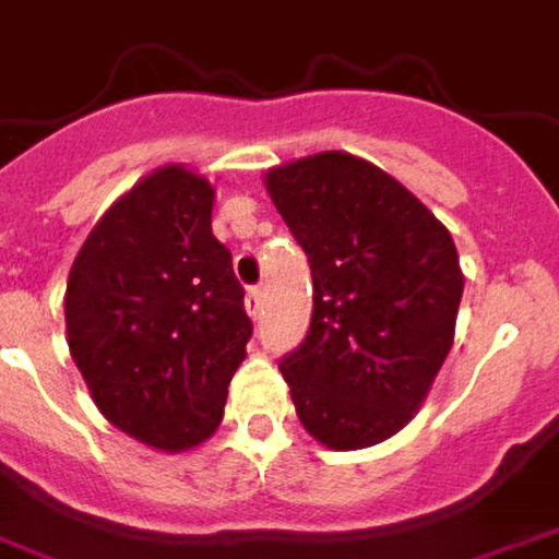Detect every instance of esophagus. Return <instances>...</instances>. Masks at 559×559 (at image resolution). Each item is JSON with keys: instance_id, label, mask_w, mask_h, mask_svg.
<instances>
[{"instance_id": "1", "label": "esophagus", "mask_w": 559, "mask_h": 559, "mask_svg": "<svg viewBox=\"0 0 559 559\" xmlns=\"http://www.w3.org/2000/svg\"><path fill=\"white\" fill-rule=\"evenodd\" d=\"M245 306H248L250 318H260V311H263V290L260 287H250L248 296H245Z\"/></svg>"}]
</instances>
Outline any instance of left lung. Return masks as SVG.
<instances>
[{
	"label": "left lung",
	"instance_id": "1",
	"mask_svg": "<svg viewBox=\"0 0 559 559\" xmlns=\"http://www.w3.org/2000/svg\"><path fill=\"white\" fill-rule=\"evenodd\" d=\"M311 269V324L281 360L296 416L330 450L389 440L453 348L462 269L423 201L373 162L314 152L265 174Z\"/></svg>",
	"mask_w": 559,
	"mask_h": 559
}]
</instances>
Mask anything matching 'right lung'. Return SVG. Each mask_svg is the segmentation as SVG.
<instances>
[{"label": "right lung", "mask_w": 559, "mask_h": 559, "mask_svg": "<svg viewBox=\"0 0 559 559\" xmlns=\"http://www.w3.org/2000/svg\"><path fill=\"white\" fill-rule=\"evenodd\" d=\"M211 211L201 174L152 170L97 219L63 296L70 355L97 409L165 453L214 435L253 333Z\"/></svg>", "instance_id": "right-lung-1"}]
</instances>
